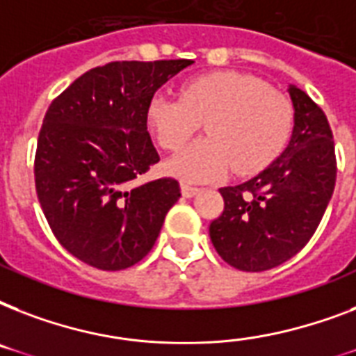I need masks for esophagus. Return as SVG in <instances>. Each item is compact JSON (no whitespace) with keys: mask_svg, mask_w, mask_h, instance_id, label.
Wrapping results in <instances>:
<instances>
[{"mask_svg":"<svg viewBox=\"0 0 356 356\" xmlns=\"http://www.w3.org/2000/svg\"><path fill=\"white\" fill-rule=\"evenodd\" d=\"M197 192H200L197 186H192V184H181V194H183L184 197H194Z\"/></svg>","mask_w":356,"mask_h":356,"instance_id":"34e87169","label":"esophagus"}]
</instances>
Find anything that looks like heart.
<instances>
[{"mask_svg":"<svg viewBox=\"0 0 356 356\" xmlns=\"http://www.w3.org/2000/svg\"><path fill=\"white\" fill-rule=\"evenodd\" d=\"M145 123L166 151L181 149L205 123L207 138L172 156L166 172L184 183H209L231 170L254 175L270 166L290 140L293 105L259 77L218 72L184 83L179 97L151 96Z\"/></svg>","mask_w":356,"mask_h":356,"instance_id":"1","label":"heart"}]
</instances>
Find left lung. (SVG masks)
<instances>
[{
	"instance_id": "obj_1",
	"label": "left lung",
	"mask_w": 356,
	"mask_h": 356,
	"mask_svg": "<svg viewBox=\"0 0 356 356\" xmlns=\"http://www.w3.org/2000/svg\"><path fill=\"white\" fill-rule=\"evenodd\" d=\"M293 131L286 149L259 175L220 188L223 212L209 227L218 254L242 271H266L307 245L331 201L337 156L325 113L288 86Z\"/></svg>"
}]
</instances>
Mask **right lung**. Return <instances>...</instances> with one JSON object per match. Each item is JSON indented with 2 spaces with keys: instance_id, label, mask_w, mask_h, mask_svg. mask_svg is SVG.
<instances>
[{
  "instance_id": "add662e5",
  "label": "right lung",
  "mask_w": 356,
  "mask_h": 356,
  "mask_svg": "<svg viewBox=\"0 0 356 356\" xmlns=\"http://www.w3.org/2000/svg\"><path fill=\"white\" fill-rule=\"evenodd\" d=\"M192 63L97 66L47 108L36 144V195L55 238L85 264L118 271L140 262L181 197L172 177L133 183L161 161L147 133V102Z\"/></svg>"
}]
</instances>
